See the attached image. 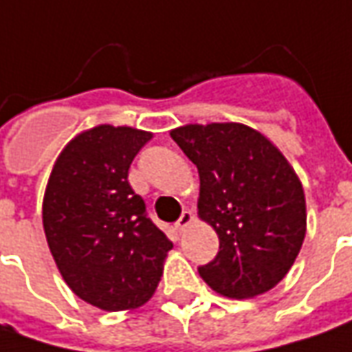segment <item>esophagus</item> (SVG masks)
<instances>
[{"label":"esophagus","mask_w":352,"mask_h":352,"mask_svg":"<svg viewBox=\"0 0 352 352\" xmlns=\"http://www.w3.org/2000/svg\"><path fill=\"white\" fill-rule=\"evenodd\" d=\"M195 221V214L192 212H188V210H185L183 214H181V217H179V221L175 223V229L179 231V233H185L186 227L190 226Z\"/></svg>","instance_id":"1"}]
</instances>
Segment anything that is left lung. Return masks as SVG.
<instances>
[{"mask_svg":"<svg viewBox=\"0 0 352 352\" xmlns=\"http://www.w3.org/2000/svg\"><path fill=\"white\" fill-rule=\"evenodd\" d=\"M171 138L198 169V216L219 236V252L198 267L200 277L233 298L276 287L307 233L305 190L285 156L241 123L185 125Z\"/></svg>","mask_w":352,"mask_h":352,"instance_id":"left-lung-1","label":"left lung"}]
</instances>
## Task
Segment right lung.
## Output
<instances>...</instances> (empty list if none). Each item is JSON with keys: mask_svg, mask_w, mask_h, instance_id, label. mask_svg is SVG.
<instances>
[{"mask_svg": "<svg viewBox=\"0 0 352 352\" xmlns=\"http://www.w3.org/2000/svg\"><path fill=\"white\" fill-rule=\"evenodd\" d=\"M150 138L131 126L85 131L63 148L45 186L50 252L71 291L107 312L142 307L173 246L126 179Z\"/></svg>", "mask_w": 352, "mask_h": 352, "instance_id": "right-lung-1", "label": "right lung"}]
</instances>
